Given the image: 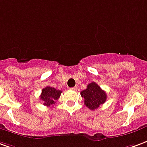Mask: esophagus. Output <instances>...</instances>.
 <instances>
[{"label": "esophagus", "mask_w": 147, "mask_h": 147, "mask_svg": "<svg viewBox=\"0 0 147 147\" xmlns=\"http://www.w3.org/2000/svg\"><path fill=\"white\" fill-rule=\"evenodd\" d=\"M77 89H78V87H77V86L72 87V88H71V90H77Z\"/></svg>", "instance_id": "obj_1"}]
</instances>
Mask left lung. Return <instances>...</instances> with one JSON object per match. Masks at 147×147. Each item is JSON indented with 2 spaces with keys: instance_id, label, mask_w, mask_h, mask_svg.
Returning a JSON list of instances; mask_svg holds the SVG:
<instances>
[{
  "instance_id": "left-lung-1",
  "label": "left lung",
  "mask_w": 147,
  "mask_h": 147,
  "mask_svg": "<svg viewBox=\"0 0 147 147\" xmlns=\"http://www.w3.org/2000/svg\"><path fill=\"white\" fill-rule=\"evenodd\" d=\"M81 95L84 98L85 105L91 110L98 109L101 105L106 102L107 98L106 92L95 82L89 84L86 89L81 92Z\"/></svg>"
}]
</instances>
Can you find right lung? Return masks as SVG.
I'll return each instance as SVG.
<instances>
[{"label":"right lung","mask_w":147,"mask_h":147,"mask_svg":"<svg viewBox=\"0 0 147 147\" xmlns=\"http://www.w3.org/2000/svg\"><path fill=\"white\" fill-rule=\"evenodd\" d=\"M61 91L56 90L51 86H46L41 91L40 99L43 101L45 106H49L55 104L56 101L60 98Z\"/></svg>","instance_id":"add662e5"}]
</instances>
